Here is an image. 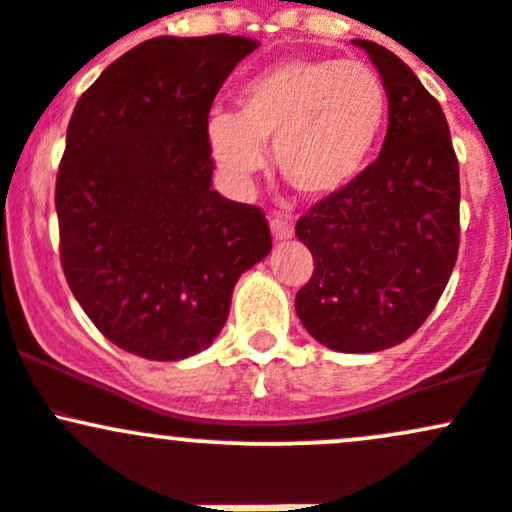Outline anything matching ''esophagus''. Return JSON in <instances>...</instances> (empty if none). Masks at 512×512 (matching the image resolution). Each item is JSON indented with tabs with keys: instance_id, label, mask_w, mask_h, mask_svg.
<instances>
[{
	"instance_id": "esophagus-1",
	"label": "esophagus",
	"mask_w": 512,
	"mask_h": 512,
	"mask_svg": "<svg viewBox=\"0 0 512 512\" xmlns=\"http://www.w3.org/2000/svg\"><path fill=\"white\" fill-rule=\"evenodd\" d=\"M270 227H272V237H275V240H289V237L294 235L292 220L285 218V215H272Z\"/></svg>"
}]
</instances>
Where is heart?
Returning <instances> with one entry per match:
<instances>
[{
	"label": "heart",
	"instance_id": "obj_1",
	"mask_svg": "<svg viewBox=\"0 0 512 512\" xmlns=\"http://www.w3.org/2000/svg\"><path fill=\"white\" fill-rule=\"evenodd\" d=\"M386 116V89L369 66L292 59L247 79L237 113L208 118V141L232 188L252 183L272 143L277 173L304 198L327 200L364 173Z\"/></svg>",
	"mask_w": 512,
	"mask_h": 512
}]
</instances>
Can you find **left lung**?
<instances>
[{
    "mask_svg": "<svg viewBox=\"0 0 512 512\" xmlns=\"http://www.w3.org/2000/svg\"><path fill=\"white\" fill-rule=\"evenodd\" d=\"M379 69L389 128L379 158L297 220L314 257L299 322L334 352L396 347L426 322L458 257V158L441 103L384 46L354 39Z\"/></svg>",
    "mask_w": 512,
    "mask_h": 512,
    "instance_id": "1",
    "label": "left lung"
}]
</instances>
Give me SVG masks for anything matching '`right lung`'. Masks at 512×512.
Returning a JSON list of instances; mask_svg holds the SVG:
<instances>
[{"label": "right lung", "mask_w": 512, "mask_h": 512, "mask_svg": "<svg viewBox=\"0 0 512 512\" xmlns=\"http://www.w3.org/2000/svg\"><path fill=\"white\" fill-rule=\"evenodd\" d=\"M247 36H156L84 91L56 175L66 282L126 352L178 361L225 327L235 282L272 250L255 205L213 190L208 113Z\"/></svg>", "instance_id": "right-lung-1"}]
</instances>
